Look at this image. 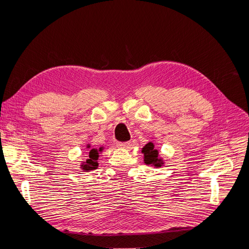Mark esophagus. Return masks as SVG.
Masks as SVG:
<instances>
[{
    "mask_svg": "<svg viewBox=\"0 0 249 249\" xmlns=\"http://www.w3.org/2000/svg\"><path fill=\"white\" fill-rule=\"evenodd\" d=\"M129 145H131V142L130 141H126V142H118L117 143V146L118 147H127Z\"/></svg>",
    "mask_w": 249,
    "mask_h": 249,
    "instance_id": "1",
    "label": "esophagus"
}]
</instances>
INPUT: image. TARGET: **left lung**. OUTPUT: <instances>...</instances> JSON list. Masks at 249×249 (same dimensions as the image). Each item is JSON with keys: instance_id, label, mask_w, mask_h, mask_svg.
<instances>
[{"instance_id": "1", "label": "left lung", "mask_w": 249, "mask_h": 249, "mask_svg": "<svg viewBox=\"0 0 249 249\" xmlns=\"http://www.w3.org/2000/svg\"><path fill=\"white\" fill-rule=\"evenodd\" d=\"M142 153L144 154V163L146 165H154V166L160 167L163 164L162 160L158 158V150L155 149V146L152 142L142 148Z\"/></svg>"}]
</instances>
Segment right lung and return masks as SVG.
Wrapping results in <instances>:
<instances>
[{
	"label": "right lung",
	"mask_w": 249,
	"mask_h": 249,
	"mask_svg": "<svg viewBox=\"0 0 249 249\" xmlns=\"http://www.w3.org/2000/svg\"><path fill=\"white\" fill-rule=\"evenodd\" d=\"M102 149H103V147H100L99 149H95V148L90 149V152L87 156V159L82 165L83 170L91 171L93 169H96L97 165H99V163H97V159H99V153L102 152Z\"/></svg>",
	"instance_id": "right-lung-1"
}]
</instances>
